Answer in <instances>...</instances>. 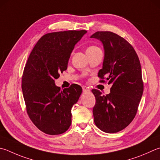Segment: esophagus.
I'll list each match as a JSON object with an SVG mask.
<instances>
[{
	"label": "esophagus",
	"mask_w": 160,
	"mask_h": 160,
	"mask_svg": "<svg viewBox=\"0 0 160 160\" xmlns=\"http://www.w3.org/2000/svg\"><path fill=\"white\" fill-rule=\"evenodd\" d=\"M82 90L84 92H90V89H89V87H87L86 86L82 87Z\"/></svg>",
	"instance_id": "1"
}]
</instances>
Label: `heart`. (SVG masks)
Instances as JSON below:
<instances>
[{"mask_svg":"<svg viewBox=\"0 0 160 160\" xmlns=\"http://www.w3.org/2000/svg\"><path fill=\"white\" fill-rule=\"evenodd\" d=\"M100 48H98V46H91L89 47H88L87 49V51L86 52H94V51H99Z\"/></svg>","mask_w":160,"mask_h":160,"instance_id":"heart-1","label":"heart"}]
</instances>
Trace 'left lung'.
Returning a JSON list of instances; mask_svg holds the SVG:
<instances>
[{
	"label": "left lung",
	"instance_id": "left-lung-1",
	"mask_svg": "<svg viewBox=\"0 0 160 160\" xmlns=\"http://www.w3.org/2000/svg\"><path fill=\"white\" fill-rule=\"evenodd\" d=\"M90 38L102 43L104 59L98 77L105 78L112 85L107 96H103L99 90H92L96 98L93 109L94 123L103 132H119L135 117L143 94L139 59L133 47L117 34L96 32Z\"/></svg>",
	"mask_w": 160,
	"mask_h": 160
}]
</instances>
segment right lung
<instances>
[{"label": "right lung", "instance_id": "obj_1", "mask_svg": "<svg viewBox=\"0 0 160 160\" xmlns=\"http://www.w3.org/2000/svg\"><path fill=\"white\" fill-rule=\"evenodd\" d=\"M87 32L68 30L46 34L28 59L22 77L23 98L31 121L46 134H62L71 126V108L82 89L73 84L60 91L55 80L67 70L75 46Z\"/></svg>", "mask_w": 160, "mask_h": 160}]
</instances>
